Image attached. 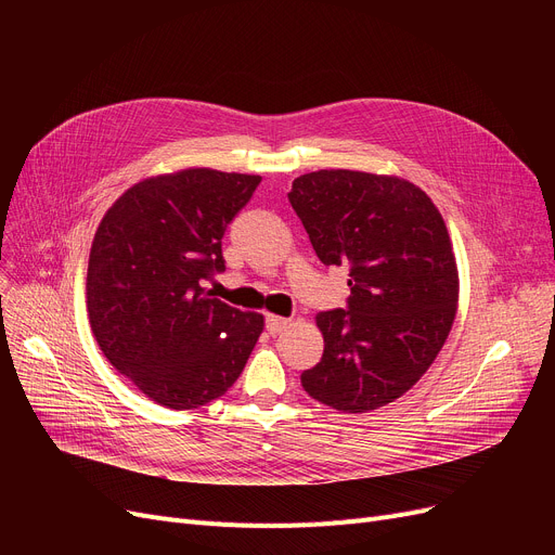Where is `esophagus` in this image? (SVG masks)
Instances as JSON below:
<instances>
[{"instance_id":"esophagus-1","label":"esophagus","mask_w":555,"mask_h":555,"mask_svg":"<svg viewBox=\"0 0 555 555\" xmlns=\"http://www.w3.org/2000/svg\"><path fill=\"white\" fill-rule=\"evenodd\" d=\"M287 326H289V319H285V317H279V314H268L266 317V328H268L270 335L283 333Z\"/></svg>"}]
</instances>
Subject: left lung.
<instances>
[{"label":"left lung","instance_id":"8db88e82","mask_svg":"<svg viewBox=\"0 0 555 555\" xmlns=\"http://www.w3.org/2000/svg\"><path fill=\"white\" fill-rule=\"evenodd\" d=\"M289 204L324 266H346V310L319 312L324 356L301 373L314 400L364 414L410 391L443 348L459 304V272L443 216L396 175L317 170L293 182Z\"/></svg>","mask_w":555,"mask_h":555}]
</instances>
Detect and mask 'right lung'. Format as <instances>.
<instances>
[{"label":"right lung","instance_id":"obj_1","mask_svg":"<svg viewBox=\"0 0 555 555\" xmlns=\"http://www.w3.org/2000/svg\"><path fill=\"white\" fill-rule=\"evenodd\" d=\"M260 175L184 168L130 186L103 216L87 266V312L107 362L168 410H195L238 380L262 314L216 299L227 224Z\"/></svg>","mask_w":555,"mask_h":555}]
</instances>
